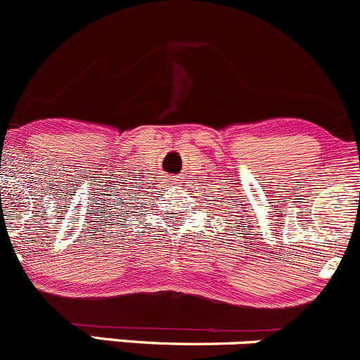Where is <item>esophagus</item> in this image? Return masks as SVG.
<instances>
[{
	"label": "esophagus",
	"instance_id": "esophagus-1",
	"mask_svg": "<svg viewBox=\"0 0 360 360\" xmlns=\"http://www.w3.org/2000/svg\"><path fill=\"white\" fill-rule=\"evenodd\" d=\"M179 179L180 176H168V181H169V185H173V184H179Z\"/></svg>",
	"mask_w": 360,
	"mask_h": 360
}]
</instances>
